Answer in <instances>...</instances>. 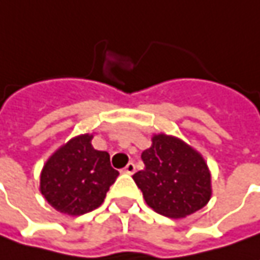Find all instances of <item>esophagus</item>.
I'll return each instance as SVG.
<instances>
[{"label":"esophagus","instance_id":"34e87169","mask_svg":"<svg viewBox=\"0 0 260 260\" xmlns=\"http://www.w3.org/2000/svg\"><path fill=\"white\" fill-rule=\"evenodd\" d=\"M123 172H124V174L133 175L136 172V165H135V164H133V162H128V164L125 165L124 169H123Z\"/></svg>","mask_w":260,"mask_h":260}]
</instances>
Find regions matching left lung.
<instances>
[{
  "label": "left lung",
  "instance_id": "obj_1",
  "mask_svg": "<svg viewBox=\"0 0 260 260\" xmlns=\"http://www.w3.org/2000/svg\"><path fill=\"white\" fill-rule=\"evenodd\" d=\"M145 169L133 175L146 204L156 213L182 218L211 197V175L203 156L172 136L157 135L142 153Z\"/></svg>",
  "mask_w": 260,
  "mask_h": 260
}]
</instances>
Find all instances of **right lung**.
I'll list each match as a JSON object with an SVG mask.
<instances>
[{"instance_id":"1","label":"right lung","mask_w":260,"mask_h":260,"mask_svg":"<svg viewBox=\"0 0 260 260\" xmlns=\"http://www.w3.org/2000/svg\"><path fill=\"white\" fill-rule=\"evenodd\" d=\"M89 135L69 140L43 166L40 191L59 213L82 215L98 208L118 176L110 155L95 150Z\"/></svg>"}]
</instances>
